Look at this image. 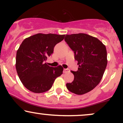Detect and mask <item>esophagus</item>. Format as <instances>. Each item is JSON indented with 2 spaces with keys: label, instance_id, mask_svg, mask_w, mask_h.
<instances>
[{
  "label": "esophagus",
  "instance_id": "obj_1",
  "mask_svg": "<svg viewBox=\"0 0 123 123\" xmlns=\"http://www.w3.org/2000/svg\"><path fill=\"white\" fill-rule=\"evenodd\" d=\"M70 72V70L68 68H66V69H63V73H68Z\"/></svg>",
  "mask_w": 123,
  "mask_h": 123
}]
</instances>
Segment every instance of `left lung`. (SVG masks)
I'll return each instance as SVG.
<instances>
[{
  "mask_svg": "<svg viewBox=\"0 0 123 123\" xmlns=\"http://www.w3.org/2000/svg\"><path fill=\"white\" fill-rule=\"evenodd\" d=\"M65 41L74 52L78 70L72 83H66L70 92L83 95L93 90L101 81L107 66L106 47L97 38L85 33L66 35Z\"/></svg>",
  "mask_w": 123,
  "mask_h": 123,
  "instance_id": "8db88e82",
  "label": "left lung"
}]
</instances>
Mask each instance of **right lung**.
Returning a JSON list of instances; mask_svg holds the SVG:
<instances>
[{"instance_id":"1","label":"right lung","mask_w":123,"mask_h":123,"mask_svg":"<svg viewBox=\"0 0 123 123\" xmlns=\"http://www.w3.org/2000/svg\"><path fill=\"white\" fill-rule=\"evenodd\" d=\"M64 37L65 35L38 33L22 42L17 52L15 67L21 81L29 91L46 92L62 74L61 66L53 68L45 62L53 53L55 46Z\"/></svg>"}]
</instances>
